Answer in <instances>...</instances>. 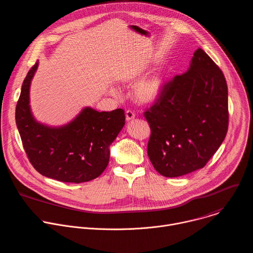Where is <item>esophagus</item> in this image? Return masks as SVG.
I'll use <instances>...</instances> for the list:
<instances>
[{
	"label": "esophagus",
	"instance_id": "obj_1",
	"mask_svg": "<svg viewBox=\"0 0 253 253\" xmlns=\"http://www.w3.org/2000/svg\"><path fill=\"white\" fill-rule=\"evenodd\" d=\"M125 114H126V120H127V121H131V120H133V119L135 118V113L132 112V111H130V110L126 111Z\"/></svg>",
	"mask_w": 253,
	"mask_h": 253
}]
</instances>
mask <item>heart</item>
<instances>
[{
	"mask_svg": "<svg viewBox=\"0 0 253 253\" xmlns=\"http://www.w3.org/2000/svg\"><path fill=\"white\" fill-rule=\"evenodd\" d=\"M143 72L138 70L131 72L122 78L124 83H133L141 78ZM164 88V78L161 73L155 72L139 81L133 87L132 96L140 105H150L155 103L161 96ZM109 93L117 95L118 92L114 87L109 88Z\"/></svg>",
	"mask_w": 253,
	"mask_h": 253,
	"instance_id": "b5f03b06",
	"label": "heart"
}]
</instances>
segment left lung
<instances>
[{
    "label": "left lung",
    "instance_id": "1",
    "mask_svg": "<svg viewBox=\"0 0 253 253\" xmlns=\"http://www.w3.org/2000/svg\"><path fill=\"white\" fill-rule=\"evenodd\" d=\"M227 97L222 71L198 48L188 70L166 84L145 112L151 127L148 156L158 173L176 178L206 166L227 132Z\"/></svg>",
    "mask_w": 253,
    "mask_h": 253
}]
</instances>
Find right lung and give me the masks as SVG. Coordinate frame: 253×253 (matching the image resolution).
Returning <instances> with one entry per match:
<instances>
[{
    "label": "right lung",
    "instance_id": "add662e5",
    "mask_svg": "<svg viewBox=\"0 0 253 253\" xmlns=\"http://www.w3.org/2000/svg\"><path fill=\"white\" fill-rule=\"evenodd\" d=\"M39 61L28 72L16 108V124L35 169L63 183H84L99 177L110 158V145L125 125L122 109L99 112L83 107L69 122L50 126L36 119L30 90Z\"/></svg>",
    "mask_w": 253,
    "mask_h": 253
}]
</instances>
